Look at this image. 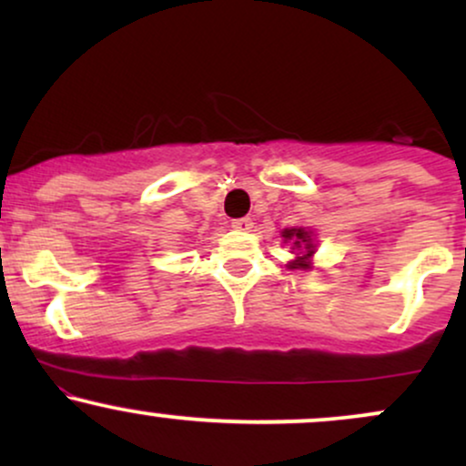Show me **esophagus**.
Wrapping results in <instances>:
<instances>
[{
  "mask_svg": "<svg viewBox=\"0 0 466 466\" xmlns=\"http://www.w3.org/2000/svg\"><path fill=\"white\" fill-rule=\"evenodd\" d=\"M232 228L238 229V232H249V229L254 228V223H251L249 217H243V218H237V221H232Z\"/></svg>",
  "mask_w": 466,
  "mask_h": 466,
  "instance_id": "esophagus-1",
  "label": "esophagus"
}]
</instances>
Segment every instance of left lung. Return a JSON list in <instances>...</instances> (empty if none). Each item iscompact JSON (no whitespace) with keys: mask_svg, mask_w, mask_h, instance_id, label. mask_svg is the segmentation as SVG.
<instances>
[{"mask_svg":"<svg viewBox=\"0 0 466 466\" xmlns=\"http://www.w3.org/2000/svg\"><path fill=\"white\" fill-rule=\"evenodd\" d=\"M282 238L291 245L293 260L287 267L289 269H313V254H315V232L311 228L293 226L282 229Z\"/></svg>","mask_w":466,"mask_h":466,"instance_id":"8db88e82","label":"left lung"}]
</instances>
